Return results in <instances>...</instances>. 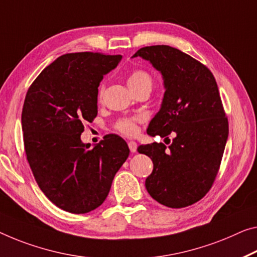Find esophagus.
<instances>
[{
  "label": "esophagus",
  "mask_w": 257,
  "mask_h": 257,
  "mask_svg": "<svg viewBox=\"0 0 257 257\" xmlns=\"http://www.w3.org/2000/svg\"><path fill=\"white\" fill-rule=\"evenodd\" d=\"M128 148L131 153H136L137 152V148H138V145L136 141H128Z\"/></svg>",
  "instance_id": "34e87169"
}]
</instances>
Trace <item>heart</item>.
<instances>
[{
	"mask_svg": "<svg viewBox=\"0 0 257 257\" xmlns=\"http://www.w3.org/2000/svg\"><path fill=\"white\" fill-rule=\"evenodd\" d=\"M128 87L134 90H138L142 87H153V78L148 72L144 70H136L130 73L127 78ZM104 92V86H101L100 88V97H102ZM141 121V117H128L121 118L117 121L116 128L118 131L126 134V136H134L138 132V123Z\"/></svg>",
	"mask_w": 257,
	"mask_h": 257,
	"instance_id": "heart-1",
	"label": "heart"
}]
</instances>
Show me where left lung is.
<instances>
[{"label":"left lung","mask_w":257,"mask_h":257,"mask_svg":"<svg viewBox=\"0 0 257 257\" xmlns=\"http://www.w3.org/2000/svg\"><path fill=\"white\" fill-rule=\"evenodd\" d=\"M132 57L148 61L163 78L161 109L147 133L165 139L176 134L168 148L162 142L138 148L154 164L146 188L163 206H191L214 184L228 137L216 80L207 66L170 46L145 47Z\"/></svg>","instance_id":"obj_1"}]
</instances>
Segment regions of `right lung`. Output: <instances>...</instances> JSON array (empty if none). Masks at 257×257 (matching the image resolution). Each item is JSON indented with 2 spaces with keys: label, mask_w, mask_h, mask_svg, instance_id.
Segmentation results:
<instances>
[{
  "label": "right lung",
  "mask_w": 257,
  "mask_h": 257,
  "mask_svg": "<svg viewBox=\"0 0 257 257\" xmlns=\"http://www.w3.org/2000/svg\"><path fill=\"white\" fill-rule=\"evenodd\" d=\"M121 55H62L27 90L22 112L24 146L39 187L55 206L86 214L108 196L113 177L128 157L120 137L109 134L90 148L80 136L97 115L98 86Z\"/></svg>",
  "instance_id": "right-lung-1"
}]
</instances>
